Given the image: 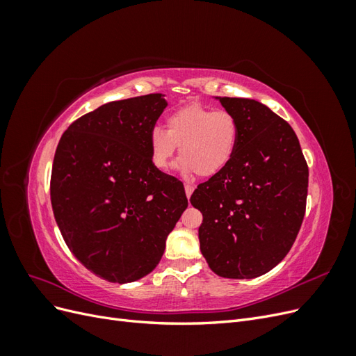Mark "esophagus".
I'll list each match as a JSON object with an SVG mask.
<instances>
[{"label": "esophagus", "instance_id": "esophagus-1", "mask_svg": "<svg viewBox=\"0 0 356 356\" xmlns=\"http://www.w3.org/2000/svg\"><path fill=\"white\" fill-rule=\"evenodd\" d=\"M184 188H186V195H187V197H190V196L193 195V191H195V187H193L191 184H186V186H184Z\"/></svg>", "mask_w": 356, "mask_h": 356}]
</instances>
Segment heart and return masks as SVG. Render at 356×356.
Listing matches in <instances>:
<instances>
[{"mask_svg": "<svg viewBox=\"0 0 356 356\" xmlns=\"http://www.w3.org/2000/svg\"><path fill=\"white\" fill-rule=\"evenodd\" d=\"M239 143V123L224 110H213L200 104L178 108L166 118V131L154 127L148 138L149 156L159 170L170 165L177 145V168L184 175L195 174L211 178L230 165Z\"/></svg>", "mask_w": 356, "mask_h": 356, "instance_id": "heart-1", "label": "heart"}]
</instances>
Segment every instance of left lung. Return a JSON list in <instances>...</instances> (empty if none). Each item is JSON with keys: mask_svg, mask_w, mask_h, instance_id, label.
<instances>
[{"mask_svg": "<svg viewBox=\"0 0 356 356\" xmlns=\"http://www.w3.org/2000/svg\"><path fill=\"white\" fill-rule=\"evenodd\" d=\"M239 123L236 153L221 174L197 186L200 251L213 273L252 279L281 263L306 212L309 168L284 118L246 98H217Z\"/></svg>", "mask_w": 356, "mask_h": 356, "instance_id": "1", "label": "left lung"}]
</instances>
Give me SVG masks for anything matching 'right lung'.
I'll use <instances>...</instances> for the list:
<instances>
[{
    "instance_id": "1",
    "label": "right lung",
    "mask_w": 356,
    "mask_h": 356,
    "mask_svg": "<svg viewBox=\"0 0 356 356\" xmlns=\"http://www.w3.org/2000/svg\"><path fill=\"white\" fill-rule=\"evenodd\" d=\"M166 105L161 93L104 104L63 132L53 159L50 199L62 238L108 282L153 272L188 207L182 182L149 156L148 138Z\"/></svg>"
}]
</instances>
